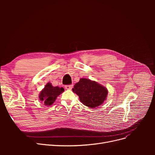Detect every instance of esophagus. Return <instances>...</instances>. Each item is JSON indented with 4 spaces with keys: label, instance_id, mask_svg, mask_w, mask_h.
Wrapping results in <instances>:
<instances>
[{
    "label": "esophagus",
    "instance_id": "obj_1",
    "mask_svg": "<svg viewBox=\"0 0 155 155\" xmlns=\"http://www.w3.org/2000/svg\"><path fill=\"white\" fill-rule=\"evenodd\" d=\"M64 87L67 89V90H71V89L72 88V85H66Z\"/></svg>",
    "mask_w": 155,
    "mask_h": 155
}]
</instances>
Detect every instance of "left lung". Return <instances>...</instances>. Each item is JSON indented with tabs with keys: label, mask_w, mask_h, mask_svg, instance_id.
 I'll use <instances>...</instances> for the list:
<instances>
[{
	"label": "left lung",
	"mask_w": 155,
	"mask_h": 155,
	"mask_svg": "<svg viewBox=\"0 0 155 155\" xmlns=\"http://www.w3.org/2000/svg\"><path fill=\"white\" fill-rule=\"evenodd\" d=\"M72 91L79 96V100L84 105L91 108L101 105L108 94L106 87L86 78L79 79V81L75 84Z\"/></svg>",
	"instance_id": "8db88e82"
}]
</instances>
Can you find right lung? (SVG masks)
Here are the masks:
<instances>
[{"label":"right lung","mask_w":155,"mask_h":155,"mask_svg":"<svg viewBox=\"0 0 155 155\" xmlns=\"http://www.w3.org/2000/svg\"><path fill=\"white\" fill-rule=\"evenodd\" d=\"M64 91V89L59 87H54L51 83H47L45 88L41 91L39 99L43 101L45 106H50L55 101L58 96Z\"/></svg>","instance_id":"right-lung-1"}]
</instances>
